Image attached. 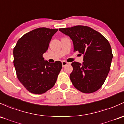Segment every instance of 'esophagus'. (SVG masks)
<instances>
[{
	"label": "esophagus",
	"instance_id": "obj_1",
	"mask_svg": "<svg viewBox=\"0 0 124 124\" xmlns=\"http://www.w3.org/2000/svg\"><path fill=\"white\" fill-rule=\"evenodd\" d=\"M68 64V62H66V61H62V65L63 67H64V66H66V65H67Z\"/></svg>",
	"mask_w": 124,
	"mask_h": 124
}]
</instances>
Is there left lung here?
Masks as SVG:
<instances>
[{"mask_svg": "<svg viewBox=\"0 0 124 124\" xmlns=\"http://www.w3.org/2000/svg\"><path fill=\"white\" fill-rule=\"evenodd\" d=\"M71 38L73 51L84 55L82 63L73 62L70 79L75 88L83 93H91L103 85L111 68L113 55L108 40L95 30L78 25L60 28Z\"/></svg>", "mask_w": 124, "mask_h": 124, "instance_id": "1", "label": "left lung"}]
</instances>
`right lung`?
Listing matches in <instances>:
<instances>
[{"instance_id":"right-lung-1","label":"right lung","mask_w":124,"mask_h":124,"mask_svg":"<svg viewBox=\"0 0 124 124\" xmlns=\"http://www.w3.org/2000/svg\"><path fill=\"white\" fill-rule=\"evenodd\" d=\"M58 29L39 28L24 34L13 49V64L19 81L28 91L42 94L55 85L62 63L45 61L43 54L48 49Z\"/></svg>"}]
</instances>
